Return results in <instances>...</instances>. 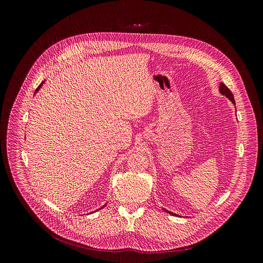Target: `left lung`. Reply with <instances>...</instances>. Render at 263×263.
I'll use <instances>...</instances> for the list:
<instances>
[{"instance_id":"8db88e82","label":"left lung","mask_w":263,"mask_h":263,"mask_svg":"<svg viewBox=\"0 0 263 263\" xmlns=\"http://www.w3.org/2000/svg\"><path fill=\"white\" fill-rule=\"evenodd\" d=\"M219 91H220V93L221 95H223V96H226L234 105H235V100H234V97H233V93L231 92V90L224 85L223 83H220L219 84ZM167 213H170V214H173V215H177V214H175V213H173V212H170V211H167V210H165Z\"/></svg>"}]
</instances>
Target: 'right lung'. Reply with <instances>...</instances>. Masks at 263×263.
<instances>
[{"instance_id":"1","label":"right lung","mask_w":263,"mask_h":263,"mask_svg":"<svg viewBox=\"0 0 263 263\" xmlns=\"http://www.w3.org/2000/svg\"><path fill=\"white\" fill-rule=\"evenodd\" d=\"M43 83H44V82H43ZM43 83H42V84H41V85H40V86H39V87H37V88H36V90H35V92H36V91H37V90H39V89H40V88H41V87H42V85H43ZM102 208H103V207H102Z\"/></svg>"}]
</instances>
